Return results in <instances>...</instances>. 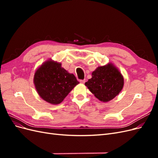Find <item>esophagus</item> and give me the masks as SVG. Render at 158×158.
Masks as SVG:
<instances>
[{"label": "esophagus", "instance_id": "34e87169", "mask_svg": "<svg viewBox=\"0 0 158 158\" xmlns=\"http://www.w3.org/2000/svg\"><path fill=\"white\" fill-rule=\"evenodd\" d=\"M80 83H82V84H84L85 82V79H84V80H81L80 81Z\"/></svg>", "mask_w": 158, "mask_h": 158}]
</instances>
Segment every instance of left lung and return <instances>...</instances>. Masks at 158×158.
<instances>
[{
    "instance_id": "8db88e82",
    "label": "left lung",
    "mask_w": 158,
    "mask_h": 158,
    "mask_svg": "<svg viewBox=\"0 0 158 158\" xmlns=\"http://www.w3.org/2000/svg\"><path fill=\"white\" fill-rule=\"evenodd\" d=\"M85 85L99 101L108 102L121 92L124 85V78L116 66L109 63L98 66Z\"/></svg>"
}]
</instances>
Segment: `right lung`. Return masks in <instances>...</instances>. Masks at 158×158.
Wrapping results in <instances>:
<instances>
[{"label":"right lung","mask_w":158,"mask_h":158,"mask_svg":"<svg viewBox=\"0 0 158 158\" xmlns=\"http://www.w3.org/2000/svg\"><path fill=\"white\" fill-rule=\"evenodd\" d=\"M33 83L40 96L52 105L60 103L79 84L73 74L52 59L46 60L36 70Z\"/></svg>","instance_id":"add662e5"}]
</instances>
